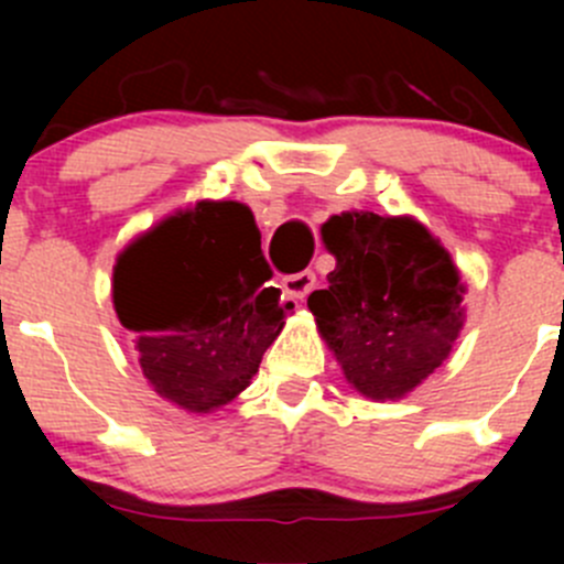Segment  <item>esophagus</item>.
Masks as SVG:
<instances>
[{
	"mask_svg": "<svg viewBox=\"0 0 564 564\" xmlns=\"http://www.w3.org/2000/svg\"><path fill=\"white\" fill-rule=\"evenodd\" d=\"M314 286H316L314 270H303V272H294V275L283 278V292H286L289 297L305 300L311 292H314Z\"/></svg>",
	"mask_w": 564,
	"mask_h": 564,
	"instance_id": "1",
	"label": "esophagus"
}]
</instances>
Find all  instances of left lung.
I'll use <instances>...</instances> for the list:
<instances>
[{
  "label": "left lung",
  "instance_id": "left-lung-1",
  "mask_svg": "<svg viewBox=\"0 0 564 564\" xmlns=\"http://www.w3.org/2000/svg\"><path fill=\"white\" fill-rule=\"evenodd\" d=\"M322 235L338 264L308 297L318 333L362 395L401 398L447 360L464 327L456 264L409 218L346 213Z\"/></svg>",
  "mask_w": 564,
  "mask_h": 564
}]
</instances>
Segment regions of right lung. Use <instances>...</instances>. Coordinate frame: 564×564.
<instances>
[{"instance_id":"obj_1","label":"right lung","mask_w":564,"mask_h":564,"mask_svg":"<svg viewBox=\"0 0 564 564\" xmlns=\"http://www.w3.org/2000/svg\"><path fill=\"white\" fill-rule=\"evenodd\" d=\"M270 278L253 215L237 202H198L124 248L113 308L152 388L187 412L246 390L292 308Z\"/></svg>"}]
</instances>
